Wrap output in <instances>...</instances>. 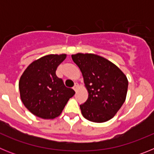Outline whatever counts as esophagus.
<instances>
[{
	"instance_id": "34e87169",
	"label": "esophagus",
	"mask_w": 154,
	"mask_h": 154,
	"mask_svg": "<svg viewBox=\"0 0 154 154\" xmlns=\"http://www.w3.org/2000/svg\"><path fill=\"white\" fill-rule=\"evenodd\" d=\"M78 88H79V84L75 83V85L73 86V89H74V90L76 92V91H77V89H78Z\"/></svg>"
}]
</instances>
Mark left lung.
<instances>
[{
  "label": "left lung",
  "mask_w": 154,
  "mask_h": 154,
  "mask_svg": "<svg viewBox=\"0 0 154 154\" xmlns=\"http://www.w3.org/2000/svg\"><path fill=\"white\" fill-rule=\"evenodd\" d=\"M83 76L89 97L80 105L82 116L94 123L112 119L126 100L128 80L112 62L95 54L72 55Z\"/></svg>",
  "instance_id": "left-lung-1"
}]
</instances>
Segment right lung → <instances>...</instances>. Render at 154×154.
<instances>
[{
	"instance_id": "add662e5",
	"label": "right lung",
	"mask_w": 154,
	"mask_h": 154,
	"mask_svg": "<svg viewBox=\"0 0 154 154\" xmlns=\"http://www.w3.org/2000/svg\"><path fill=\"white\" fill-rule=\"evenodd\" d=\"M65 58V54L42 57L30 64L20 78L21 101L38 117L48 119L58 116L75 95V91L65 86L55 74Z\"/></svg>"
}]
</instances>
